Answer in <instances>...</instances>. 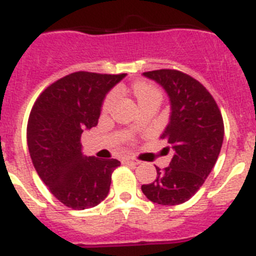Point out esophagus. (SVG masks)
<instances>
[{"mask_svg": "<svg viewBox=\"0 0 256 256\" xmlns=\"http://www.w3.org/2000/svg\"><path fill=\"white\" fill-rule=\"evenodd\" d=\"M124 162H126V164L138 165V164H140V162H138V160H136V159H126V160H124Z\"/></svg>", "mask_w": 256, "mask_h": 256, "instance_id": "esophagus-1", "label": "esophagus"}]
</instances>
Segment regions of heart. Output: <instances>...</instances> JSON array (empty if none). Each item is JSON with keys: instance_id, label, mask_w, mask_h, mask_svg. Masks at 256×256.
Listing matches in <instances>:
<instances>
[{"instance_id": "obj_1", "label": "heart", "mask_w": 256, "mask_h": 256, "mask_svg": "<svg viewBox=\"0 0 256 256\" xmlns=\"http://www.w3.org/2000/svg\"><path fill=\"white\" fill-rule=\"evenodd\" d=\"M132 91L134 94L136 98L138 101L140 106L144 105V104L148 102L151 100H158L162 101V91H160L159 88L156 87V86L151 84L148 82H144V80H138V82H136L132 86ZM116 96H118V91L112 90V92H108V96L105 97V100H104L102 104V108L104 110H108L110 108V106L114 104V101L116 100Z\"/></svg>"}]
</instances>
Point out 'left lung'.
Returning a JSON list of instances; mask_svg holds the SVG:
<instances>
[{"mask_svg":"<svg viewBox=\"0 0 256 256\" xmlns=\"http://www.w3.org/2000/svg\"><path fill=\"white\" fill-rule=\"evenodd\" d=\"M144 76L162 86L170 98V122L162 134L174 150L169 166H156L158 177L141 187L146 198L159 205L190 200L216 165L224 124L214 97L198 80L176 69L146 72Z\"/></svg>","mask_w":256,"mask_h":256,"instance_id":"8db88e82","label":"left lung"}]
</instances>
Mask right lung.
Returning <instances> with one entry per match:
<instances>
[{
	"label": "right lung",
	"mask_w": 256,
	"mask_h": 256,
	"mask_svg": "<svg viewBox=\"0 0 256 256\" xmlns=\"http://www.w3.org/2000/svg\"><path fill=\"white\" fill-rule=\"evenodd\" d=\"M124 76L76 72L50 84L32 108L26 126L32 162L65 206L84 210L108 196L120 162L83 155L80 137L97 126L106 94Z\"/></svg>",
	"instance_id": "obj_1"
}]
</instances>
